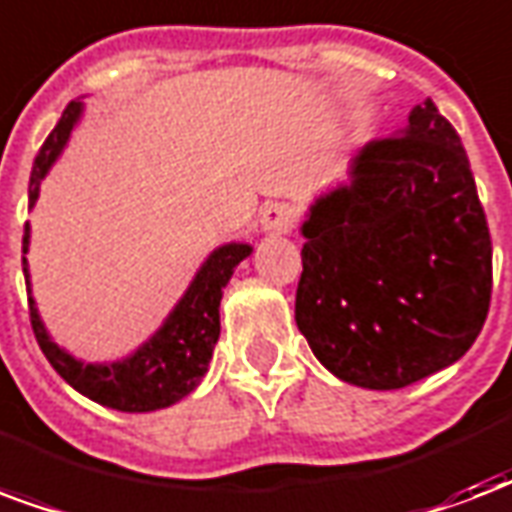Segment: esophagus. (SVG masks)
<instances>
[{"mask_svg": "<svg viewBox=\"0 0 512 512\" xmlns=\"http://www.w3.org/2000/svg\"><path fill=\"white\" fill-rule=\"evenodd\" d=\"M260 228L265 233H284L292 228V209L287 204H265L260 209Z\"/></svg>", "mask_w": 512, "mask_h": 512, "instance_id": "1", "label": "esophagus"}]
</instances>
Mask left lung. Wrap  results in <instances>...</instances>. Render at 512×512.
<instances>
[{"label": "left lung", "instance_id": "obj_1", "mask_svg": "<svg viewBox=\"0 0 512 512\" xmlns=\"http://www.w3.org/2000/svg\"><path fill=\"white\" fill-rule=\"evenodd\" d=\"M295 322L335 378L403 389L462 360L491 300V236L462 139L432 99L319 193Z\"/></svg>", "mask_w": 512, "mask_h": 512}]
</instances>
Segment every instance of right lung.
Instances as JSON below:
<instances>
[{
  "mask_svg": "<svg viewBox=\"0 0 512 512\" xmlns=\"http://www.w3.org/2000/svg\"><path fill=\"white\" fill-rule=\"evenodd\" d=\"M83 112L85 101H69L58 126L50 131L42 144L29 179V209H34L37 204L39 185L48 177L53 163L61 158V152L69 144V136L83 120ZM29 244L31 228L26 222L23 255L29 252ZM249 255H252V244L247 241H228V244L212 249L201 268L195 271L193 282L187 284V290L177 300V306L171 308L169 317L161 322V327L147 341L139 343L131 354L115 362H85L53 341V335L39 317L37 300L31 295L29 260L23 257L31 327L37 335L39 349L66 384L104 408L123 413H150L169 408L190 395L206 376L214 343L220 338L222 290L228 287L236 265L247 260Z\"/></svg>",
  "mask_w": 512,
  "mask_h": 512,
  "instance_id": "1",
  "label": "right lung"
}]
</instances>
